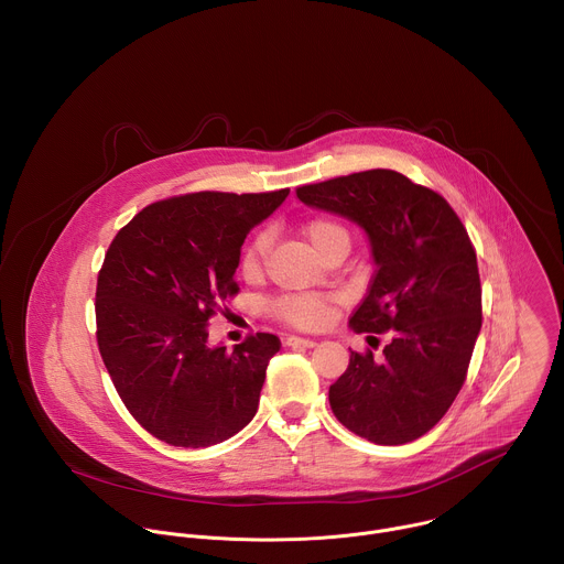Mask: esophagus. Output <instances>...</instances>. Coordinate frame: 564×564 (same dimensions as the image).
Instances as JSON below:
<instances>
[{"label": "esophagus", "mask_w": 564, "mask_h": 564, "mask_svg": "<svg viewBox=\"0 0 564 564\" xmlns=\"http://www.w3.org/2000/svg\"><path fill=\"white\" fill-rule=\"evenodd\" d=\"M285 345H288V347H314L316 340H312V338H301V336H288V338H285Z\"/></svg>", "instance_id": "1"}]
</instances>
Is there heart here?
I'll return each mask as SVG.
<instances>
[{"instance_id": "1", "label": "heart", "mask_w": 564, "mask_h": 564, "mask_svg": "<svg viewBox=\"0 0 564 564\" xmlns=\"http://www.w3.org/2000/svg\"><path fill=\"white\" fill-rule=\"evenodd\" d=\"M305 237L321 257H327L336 248L349 250V228L332 215H316L303 226ZM268 248V232H257L241 252L239 270L243 276H257L263 265ZM332 296L325 294H283L268 303L270 316L299 329H318L332 314Z\"/></svg>"}]
</instances>
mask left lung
Masks as SVG:
<instances>
[{
  "mask_svg": "<svg viewBox=\"0 0 564 564\" xmlns=\"http://www.w3.org/2000/svg\"><path fill=\"white\" fill-rule=\"evenodd\" d=\"M296 195L367 230L376 272L349 323L358 334H389L380 356L351 351L329 387L332 411L373 444L415 442L453 406L481 329L468 230L444 195L391 169L303 184Z\"/></svg>",
  "mask_w": 564,
  "mask_h": 564,
  "instance_id": "obj_1",
  "label": "left lung"
}]
</instances>
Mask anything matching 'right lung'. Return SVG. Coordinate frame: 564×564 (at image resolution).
Listing matches in <instances>:
<instances>
[{"instance_id": "add662e5", "label": "right lung", "mask_w": 564, "mask_h": 564, "mask_svg": "<svg viewBox=\"0 0 564 564\" xmlns=\"http://www.w3.org/2000/svg\"><path fill=\"white\" fill-rule=\"evenodd\" d=\"M288 193L173 195L111 239L96 281V343L122 404L155 440L206 448L254 417L281 340L257 332L232 351L208 347L206 323L239 294L246 235Z\"/></svg>"}]
</instances>
